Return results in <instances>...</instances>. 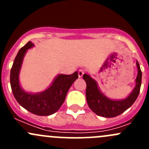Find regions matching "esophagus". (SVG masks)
<instances>
[{
	"label": "esophagus",
	"instance_id": "esophagus-1",
	"mask_svg": "<svg viewBox=\"0 0 149 149\" xmlns=\"http://www.w3.org/2000/svg\"><path fill=\"white\" fill-rule=\"evenodd\" d=\"M84 73V70H81V69H80V70H79V71H78V75H79V78H81L82 76H83Z\"/></svg>",
	"mask_w": 149,
	"mask_h": 149
}]
</instances>
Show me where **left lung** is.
Wrapping results in <instances>:
<instances>
[{
    "mask_svg": "<svg viewBox=\"0 0 149 149\" xmlns=\"http://www.w3.org/2000/svg\"><path fill=\"white\" fill-rule=\"evenodd\" d=\"M138 68L136 86L130 94L123 100H112L105 96L100 89L98 84L88 74H84L83 79L86 83V97L90 109L99 116L114 118L124 112L132 106L137 99L141 85V73L139 63L136 61Z\"/></svg>",
    "mask_w": 149,
    "mask_h": 149,
    "instance_id": "left-lung-1",
    "label": "left lung"
}]
</instances>
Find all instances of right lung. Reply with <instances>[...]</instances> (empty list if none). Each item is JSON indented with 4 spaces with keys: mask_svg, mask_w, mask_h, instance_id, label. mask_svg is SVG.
Segmentation results:
<instances>
[{
    "mask_svg": "<svg viewBox=\"0 0 149 149\" xmlns=\"http://www.w3.org/2000/svg\"><path fill=\"white\" fill-rule=\"evenodd\" d=\"M34 46L31 42H29L19 49L10 70V86L15 99L21 106L34 115L47 116L61 108L68 91L79 76L77 71L71 75L58 74L51 85L41 92L29 93L24 91L19 83V73L26 52Z\"/></svg>",
    "mask_w": 149,
    "mask_h": 149,
    "instance_id": "add662e5",
    "label": "right lung"
}]
</instances>
